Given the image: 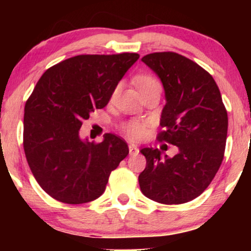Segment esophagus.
Here are the masks:
<instances>
[{
	"mask_svg": "<svg viewBox=\"0 0 251 251\" xmlns=\"http://www.w3.org/2000/svg\"><path fill=\"white\" fill-rule=\"evenodd\" d=\"M128 151H129V155H135L139 153V149H138L134 144H129Z\"/></svg>",
	"mask_w": 251,
	"mask_h": 251,
	"instance_id": "34e87169",
	"label": "esophagus"
}]
</instances>
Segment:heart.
<instances>
[{"label":"heart","mask_w":251,"mask_h":251,"mask_svg":"<svg viewBox=\"0 0 251 251\" xmlns=\"http://www.w3.org/2000/svg\"><path fill=\"white\" fill-rule=\"evenodd\" d=\"M137 85L140 91H143V89L152 87V86L160 85V82L158 81L154 76L146 74V75H140L137 77ZM119 89H120V83L114 87L113 92H112V97H116L118 92H119ZM148 127H149L148 122H144V120H137V119L129 120V122L125 123L123 125L124 132H125L128 138H131V139L133 140L142 139V138L145 137L146 133H148Z\"/></svg>","instance_id":"obj_1"}]
</instances>
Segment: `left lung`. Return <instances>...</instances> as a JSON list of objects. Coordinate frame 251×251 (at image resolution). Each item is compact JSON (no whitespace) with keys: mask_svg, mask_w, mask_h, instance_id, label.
<instances>
[{"mask_svg":"<svg viewBox=\"0 0 251 251\" xmlns=\"http://www.w3.org/2000/svg\"><path fill=\"white\" fill-rule=\"evenodd\" d=\"M142 61L155 72L165 89L157 139L177 146L178 153L170 158L158 149H143L146 168L138 178L140 190L158 203H188L208 188L223 160L226 108L211 74L188 57L158 51Z\"/></svg>","mask_w":251,"mask_h":251,"instance_id":"8db88e82","label":"left lung"}]
</instances>
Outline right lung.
<instances>
[{
  "label": "right lung",
  "mask_w": 251,
  "mask_h": 251,
  "mask_svg": "<svg viewBox=\"0 0 251 251\" xmlns=\"http://www.w3.org/2000/svg\"><path fill=\"white\" fill-rule=\"evenodd\" d=\"M139 59L137 53L83 54L48 68L25 106L24 149L31 174L54 200L92 201L105 191L111 172L128 154L116 134L101 143L80 139L79 129Z\"/></svg>",
  "instance_id": "add662e5"
}]
</instances>
